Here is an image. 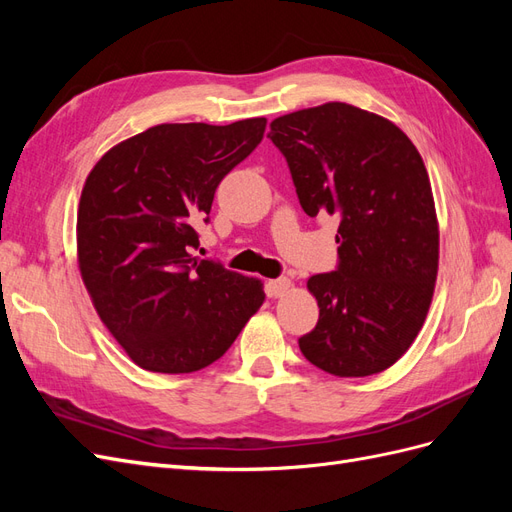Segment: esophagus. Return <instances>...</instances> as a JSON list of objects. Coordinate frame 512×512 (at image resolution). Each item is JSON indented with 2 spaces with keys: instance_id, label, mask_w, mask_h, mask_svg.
<instances>
[{
  "instance_id": "esophagus-1",
  "label": "esophagus",
  "mask_w": 512,
  "mask_h": 512,
  "mask_svg": "<svg viewBox=\"0 0 512 512\" xmlns=\"http://www.w3.org/2000/svg\"><path fill=\"white\" fill-rule=\"evenodd\" d=\"M292 288V282L288 280V277H280V280H271L267 290H269V297H284V294Z\"/></svg>"
}]
</instances>
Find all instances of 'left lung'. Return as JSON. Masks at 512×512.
<instances>
[{"mask_svg": "<svg viewBox=\"0 0 512 512\" xmlns=\"http://www.w3.org/2000/svg\"><path fill=\"white\" fill-rule=\"evenodd\" d=\"M309 218H339V267L312 275L320 318L305 359L339 378L395 365L421 331L440 260L436 203L421 153L393 121L327 102L271 121Z\"/></svg>", "mask_w": 512, "mask_h": 512, "instance_id": "1", "label": "left lung"}]
</instances>
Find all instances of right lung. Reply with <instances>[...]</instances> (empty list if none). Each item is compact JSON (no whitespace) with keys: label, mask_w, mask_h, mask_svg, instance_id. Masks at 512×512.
Returning <instances> with one entry per match:
<instances>
[{"label":"right lung","mask_w":512,"mask_h":512,"mask_svg":"<svg viewBox=\"0 0 512 512\" xmlns=\"http://www.w3.org/2000/svg\"><path fill=\"white\" fill-rule=\"evenodd\" d=\"M267 119L160 123L108 149L76 215L83 284L104 327L156 374L218 361L265 303L256 277L192 254L220 181L265 134Z\"/></svg>","instance_id":"right-lung-1"}]
</instances>
